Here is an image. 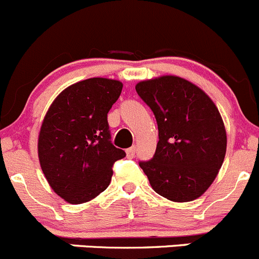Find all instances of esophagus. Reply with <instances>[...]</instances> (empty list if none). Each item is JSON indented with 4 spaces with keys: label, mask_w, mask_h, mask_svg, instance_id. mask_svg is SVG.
<instances>
[{
    "label": "esophagus",
    "mask_w": 259,
    "mask_h": 259,
    "mask_svg": "<svg viewBox=\"0 0 259 259\" xmlns=\"http://www.w3.org/2000/svg\"><path fill=\"white\" fill-rule=\"evenodd\" d=\"M135 153H136V147H135V146H133V147L127 148V150H126V155H127V157H130V158L135 157Z\"/></svg>",
    "instance_id": "1"
}]
</instances>
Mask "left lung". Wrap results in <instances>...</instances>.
<instances>
[{
	"label": "left lung",
	"instance_id": "1",
	"mask_svg": "<svg viewBox=\"0 0 259 259\" xmlns=\"http://www.w3.org/2000/svg\"><path fill=\"white\" fill-rule=\"evenodd\" d=\"M136 92L157 122L155 156L140 162L152 189L175 203L200 198L215 180L227 151V131L215 103L176 75L142 80Z\"/></svg>",
	"mask_w": 259,
	"mask_h": 259
}]
</instances>
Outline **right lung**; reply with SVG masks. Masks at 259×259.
Masks as SVG:
<instances>
[{
  "label": "right lung",
  "mask_w": 259,
  "mask_h": 259,
  "mask_svg": "<svg viewBox=\"0 0 259 259\" xmlns=\"http://www.w3.org/2000/svg\"><path fill=\"white\" fill-rule=\"evenodd\" d=\"M123 84L89 78L64 89L49 107L37 140L40 166L54 193L83 204L103 193L112 166L126 156L111 143L107 114Z\"/></svg>",
  "instance_id": "obj_1"
}]
</instances>
